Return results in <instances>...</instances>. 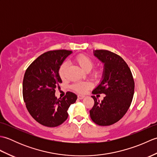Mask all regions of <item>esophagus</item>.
<instances>
[{
  "mask_svg": "<svg viewBox=\"0 0 157 157\" xmlns=\"http://www.w3.org/2000/svg\"><path fill=\"white\" fill-rule=\"evenodd\" d=\"M85 97V96H84V95H82V94H78V99H83Z\"/></svg>",
  "mask_w": 157,
  "mask_h": 157,
  "instance_id": "obj_1",
  "label": "esophagus"
}]
</instances>
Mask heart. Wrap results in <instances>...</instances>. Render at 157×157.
<instances>
[{"label":"heart","instance_id":"1","mask_svg":"<svg viewBox=\"0 0 157 157\" xmlns=\"http://www.w3.org/2000/svg\"><path fill=\"white\" fill-rule=\"evenodd\" d=\"M75 61L80 67L86 71H90L91 69L94 66V61L93 60L88 56V55L84 54H79L77 55L75 57ZM68 68V65L66 62L63 63L59 67V77L62 79H65L66 78L67 74V70ZM103 74V70L101 67H97L93 70L91 75L92 78L95 79H98L101 78ZM90 85L88 83H82V82H78L72 86V88L75 91L79 92V93H84L89 88Z\"/></svg>","mask_w":157,"mask_h":157}]
</instances>
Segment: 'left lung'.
Wrapping results in <instances>:
<instances>
[{
    "label": "left lung",
    "mask_w": 157,
    "mask_h": 157,
    "mask_svg": "<svg viewBox=\"0 0 157 157\" xmlns=\"http://www.w3.org/2000/svg\"><path fill=\"white\" fill-rule=\"evenodd\" d=\"M94 54L104 63L105 67L102 80L92 94L106 96L101 102L92 96L94 105L90 115L96 124L108 126L119 121L128 111L134 94V80L128 64L119 55L107 50H96Z\"/></svg>",
    "instance_id": "1"
}]
</instances>
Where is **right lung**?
I'll use <instances>...</instances> for the list:
<instances>
[{"mask_svg": "<svg viewBox=\"0 0 157 157\" xmlns=\"http://www.w3.org/2000/svg\"><path fill=\"white\" fill-rule=\"evenodd\" d=\"M71 51L56 50L43 53L33 61L25 72L23 98L31 116L40 124L57 127L68 117L67 110L77 100V95L67 92L62 98L55 96V88L62 80L59 67Z\"/></svg>", "mask_w": 157, "mask_h": 157, "instance_id": "1", "label": "right lung"}]
</instances>
